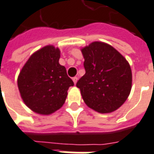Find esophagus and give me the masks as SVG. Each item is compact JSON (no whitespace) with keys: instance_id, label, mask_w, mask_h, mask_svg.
<instances>
[{"instance_id":"34e87169","label":"esophagus","mask_w":154,"mask_h":154,"mask_svg":"<svg viewBox=\"0 0 154 154\" xmlns=\"http://www.w3.org/2000/svg\"><path fill=\"white\" fill-rule=\"evenodd\" d=\"M72 79H73V82H74V84H75L76 83H77V80H78V78H77V77H74V78H73Z\"/></svg>"}]
</instances>
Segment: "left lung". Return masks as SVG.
Returning <instances> with one entry per match:
<instances>
[{"label":"left lung","mask_w":154,"mask_h":154,"mask_svg":"<svg viewBox=\"0 0 154 154\" xmlns=\"http://www.w3.org/2000/svg\"><path fill=\"white\" fill-rule=\"evenodd\" d=\"M85 75L76 86L87 106L100 114L115 111L128 99L132 74L124 57L108 44L95 41L81 48Z\"/></svg>","instance_id":"left-lung-1"}]
</instances>
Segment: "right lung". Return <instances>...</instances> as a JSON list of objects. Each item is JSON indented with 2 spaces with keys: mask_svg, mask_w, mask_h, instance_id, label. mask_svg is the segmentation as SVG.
Segmentation results:
<instances>
[{
  "mask_svg": "<svg viewBox=\"0 0 154 154\" xmlns=\"http://www.w3.org/2000/svg\"><path fill=\"white\" fill-rule=\"evenodd\" d=\"M60 54L54 45L43 47L32 54L18 75L21 97L38 114L48 115L59 109L74 85L65 66L59 64Z\"/></svg>",
  "mask_w": 154,
  "mask_h": 154,
  "instance_id": "1",
  "label": "right lung"
}]
</instances>
